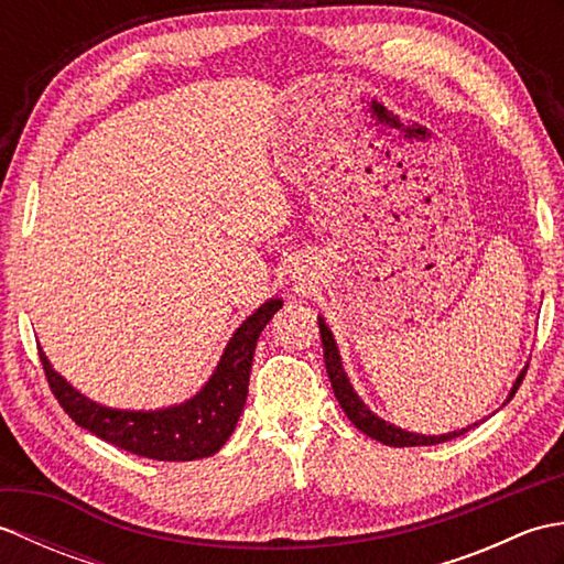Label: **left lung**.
<instances>
[{
  "label": "left lung",
  "instance_id": "obj_1",
  "mask_svg": "<svg viewBox=\"0 0 564 564\" xmlns=\"http://www.w3.org/2000/svg\"><path fill=\"white\" fill-rule=\"evenodd\" d=\"M317 325H319V337H322V349H325V366H327V376L332 380V390H334V398L339 400L344 414L351 419V424L364 431L366 436L376 438L380 443H386V446H394V448H404V446H434V443H443V441H451L455 436H463L465 431H470L473 426H477V422L473 426H465V429H458V431H448V434H438V436H426V434H414V431H406V429H400L394 426L390 422H386V419H380L370 406L358 398V392L354 390L349 376H346V370L341 366V356H339V346L337 341H334V334L332 329L327 327L325 317H317ZM525 368H529V364H525ZM525 368L519 373V378L513 380V388L509 392L507 402L517 394L521 380L525 376ZM505 402V404H507Z\"/></svg>",
  "mask_w": 564,
  "mask_h": 564
}]
</instances>
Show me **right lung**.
<instances>
[{"label":"right lung","instance_id":"obj_1","mask_svg":"<svg viewBox=\"0 0 564 564\" xmlns=\"http://www.w3.org/2000/svg\"><path fill=\"white\" fill-rule=\"evenodd\" d=\"M283 307L271 297L254 310L227 341L225 351L194 398L162 410H116L89 400L57 373L41 351L51 390L77 426L106 443L152 460H198L218 453L232 436L249 392V370L261 329Z\"/></svg>","mask_w":564,"mask_h":564}]
</instances>
